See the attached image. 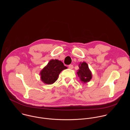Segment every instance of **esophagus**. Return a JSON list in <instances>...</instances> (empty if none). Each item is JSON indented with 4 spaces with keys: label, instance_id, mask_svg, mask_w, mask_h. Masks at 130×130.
Here are the masks:
<instances>
[{
    "label": "esophagus",
    "instance_id": "1",
    "mask_svg": "<svg viewBox=\"0 0 130 130\" xmlns=\"http://www.w3.org/2000/svg\"><path fill=\"white\" fill-rule=\"evenodd\" d=\"M68 68H69V69H72L73 68V66L72 65H69V66H68Z\"/></svg>",
    "mask_w": 130,
    "mask_h": 130
}]
</instances>
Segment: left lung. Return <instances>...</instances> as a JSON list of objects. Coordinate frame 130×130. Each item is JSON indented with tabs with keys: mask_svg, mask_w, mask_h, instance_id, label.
Returning <instances> with one entry per match:
<instances>
[{
	"mask_svg": "<svg viewBox=\"0 0 130 130\" xmlns=\"http://www.w3.org/2000/svg\"><path fill=\"white\" fill-rule=\"evenodd\" d=\"M79 69L77 70V73L80 78V80L83 83H86L92 79V73L88 67L87 64L85 62H80L79 64Z\"/></svg>",
	"mask_w": 130,
	"mask_h": 130,
	"instance_id": "obj_1",
	"label": "left lung"
}]
</instances>
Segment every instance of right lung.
<instances>
[{
    "mask_svg": "<svg viewBox=\"0 0 130 130\" xmlns=\"http://www.w3.org/2000/svg\"><path fill=\"white\" fill-rule=\"evenodd\" d=\"M67 68L61 61L52 59L40 71L41 80L45 84H52L58 80L60 72Z\"/></svg>",
    "mask_w": 130,
    "mask_h": 130,
    "instance_id": "1",
    "label": "right lung"
}]
</instances>
